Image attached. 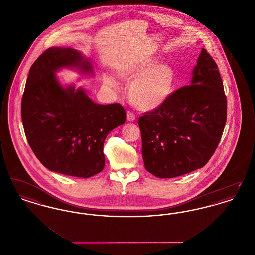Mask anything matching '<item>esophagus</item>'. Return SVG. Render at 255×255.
Returning a JSON list of instances; mask_svg holds the SVG:
<instances>
[{"mask_svg":"<svg viewBox=\"0 0 255 255\" xmlns=\"http://www.w3.org/2000/svg\"><path fill=\"white\" fill-rule=\"evenodd\" d=\"M126 119H127V121H128V122H134V120H135V116H134V114H133V112L128 111V112H127V114H126Z\"/></svg>","mask_w":255,"mask_h":255,"instance_id":"esophagus-1","label":"esophagus"}]
</instances>
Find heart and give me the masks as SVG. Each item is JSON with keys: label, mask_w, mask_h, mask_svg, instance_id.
<instances>
[{"label": "heart", "mask_w": 255, "mask_h": 255, "mask_svg": "<svg viewBox=\"0 0 255 255\" xmlns=\"http://www.w3.org/2000/svg\"><path fill=\"white\" fill-rule=\"evenodd\" d=\"M118 75L124 81H131L128 96L135 108L151 112L162 107L173 94L177 75L172 66L158 63L154 57H142L117 69ZM103 83L117 89L116 79L103 76Z\"/></svg>", "instance_id": "obj_1"}]
</instances>
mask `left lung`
<instances>
[{"label":"left lung","instance_id":"8db88e82","mask_svg":"<svg viewBox=\"0 0 255 255\" xmlns=\"http://www.w3.org/2000/svg\"><path fill=\"white\" fill-rule=\"evenodd\" d=\"M226 122L227 97L218 67L202 49L190 85L138 119L145 169L170 179L202 168L215 152Z\"/></svg>","mask_w":255,"mask_h":255}]
</instances>
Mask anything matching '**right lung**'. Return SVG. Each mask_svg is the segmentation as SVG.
I'll list each match as a JSON object with an SVG mask.
<instances>
[{
    "instance_id": "add662e5",
    "label": "right lung",
    "mask_w": 255,
    "mask_h": 255,
    "mask_svg": "<svg viewBox=\"0 0 255 255\" xmlns=\"http://www.w3.org/2000/svg\"><path fill=\"white\" fill-rule=\"evenodd\" d=\"M61 69L94 75L91 61L76 49L43 52L29 70L22 98L24 133L46 168L86 179L104 168L105 138L125 122L126 113L119 103L94 102L83 88L62 85L56 76Z\"/></svg>"
}]
</instances>
